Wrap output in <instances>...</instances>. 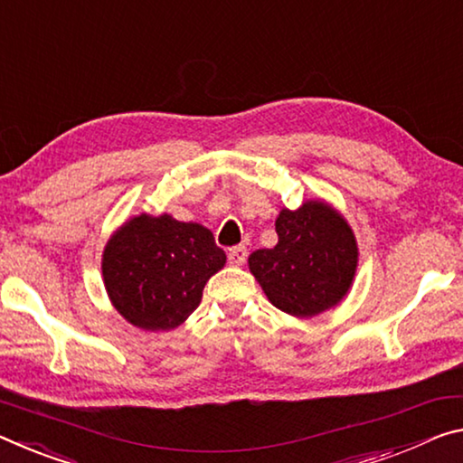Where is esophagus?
Masks as SVG:
<instances>
[{"mask_svg": "<svg viewBox=\"0 0 463 463\" xmlns=\"http://www.w3.org/2000/svg\"><path fill=\"white\" fill-rule=\"evenodd\" d=\"M247 255H249V251H247L245 245H237V247L229 249V261L232 263V266H243Z\"/></svg>", "mask_w": 463, "mask_h": 463, "instance_id": "34e87169", "label": "esophagus"}]
</instances>
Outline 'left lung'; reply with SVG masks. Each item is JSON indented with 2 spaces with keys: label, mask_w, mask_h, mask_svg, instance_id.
<instances>
[{
  "label": "left lung",
  "mask_w": 463,
  "mask_h": 463,
  "mask_svg": "<svg viewBox=\"0 0 463 463\" xmlns=\"http://www.w3.org/2000/svg\"><path fill=\"white\" fill-rule=\"evenodd\" d=\"M278 243L249 255L271 305L295 317H313L346 295L356 269V241L337 212L321 202L282 210Z\"/></svg>",
  "instance_id": "1"
}]
</instances>
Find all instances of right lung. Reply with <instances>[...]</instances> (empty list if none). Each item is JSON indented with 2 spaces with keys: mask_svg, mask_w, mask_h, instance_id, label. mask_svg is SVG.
Here are the masks:
<instances>
[{
  "mask_svg": "<svg viewBox=\"0 0 463 463\" xmlns=\"http://www.w3.org/2000/svg\"><path fill=\"white\" fill-rule=\"evenodd\" d=\"M226 255L202 224L136 216L109 241L102 276L109 298L129 324L173 329L192 315Z\"/></svg>",
  "mask_w": 463,
  "mask_h": 463,
  "instance_id": "right-lung-1",
  "label": "right lung"
}]
</instances>
